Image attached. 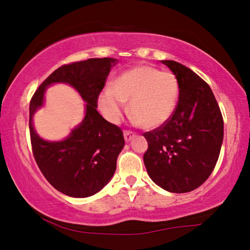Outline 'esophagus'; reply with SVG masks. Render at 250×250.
Returning a JSON list of instances; mask_svg holds the SVG:
<instances>
[{
	"label": "esophagus",
	"instance_id": "1",
	"mask_svg": "<svg viewBox=\"0 0 250 250\" xmlns=\"http://www.w3.org/2000/svg\"><path fill=\"white\" fill-rule=\"evenodd\" d=\"M124 137H125V140L126 142H129L131 139L135 137V133L132 132V131H129V130H125L124 131Z\"/></svg>",
	"mask_w": 250,
	"mask_h": 250
}]
</instances>
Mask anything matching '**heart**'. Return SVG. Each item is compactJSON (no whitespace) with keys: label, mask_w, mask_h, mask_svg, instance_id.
<instances>
[{"label":"heart","mask_w":250,"mask_h":250,"mask_svg":"<svg viewBox=\"0 0 250 250\" xmlns=\"http://www.w3.org/2000/svg\"><path fill=\"white\" fill-rule=\"evenodd\" d=\"M179 95V83L172 73L141 65L118 76L110 89L100 92L98 104L104 117L116 124L124 115V103H129L134 121L145 129H155L171 119Z\"/></svg>","instance_id":"heart-1"}]
</instances>
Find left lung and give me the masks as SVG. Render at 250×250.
I'll return each mask as SVG.
<instances>
[{
	"label": "left lung",
	"mask_w": 250,
	"mask_h": 250,
	"mask_svg": "<svg viewBox=\"0 0 250 250\" xmlns=\"http://www.w3.org/2000/svg\"><path fill=\"white\" fill-rule=\"evenodd\" d=\"M175 75L179 103L166 125L143 133V161L156 185L171 193H188L208 179L224 138L221 109L210 87L193 70L174 61H161Z\"/></svg>",
	"instance_id": "left-lung-1"
}]
</instances>
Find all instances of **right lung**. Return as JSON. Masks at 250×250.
Returning a JSON list of instances; mask_svg holds the SVG:
<instances>
[{
  "mask_svg": "<svg viewBox=\"0 0 250 250\" xmlns=\"http://www.w3.org/2000/svg\"><path fill=\"white\" fill-rule=\"evenodd\" d=\"M117 62L105 57L62 65L42 83L31 99L29 134L34 158L46 180L65 195H94L115 174L118 155L125 146L124 133L100 116L97 101ZM56 82L68 83L80 92L86 103V113L65 141L46 142L33 129L32 116L43 103L45 88Z\"/></svg>",
  "mask_w": 250,
  "mask_h": 250,
  "instance_id": "add662e5",
  "label": "right lung"
}]
</instances>
